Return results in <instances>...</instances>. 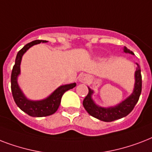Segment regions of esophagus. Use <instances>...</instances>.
Segmentation results:
<instances>
[{
	"instance_id": "34e87169",
	"label": "esophagus",
	"mask_w": 152,
	"mask_h": 152,
	"mask_svg": "<svg viewBox=\"0 0 152 152\" xmlns=\"http://www.w3.org/2000/svg\"><path fill=\"white\" fill-rule=\"evenodd\" d=\"M79 80L81 83H88L89 80V77L86 74H81L80 76H79Z\"/></svg>"
}]
</instances>
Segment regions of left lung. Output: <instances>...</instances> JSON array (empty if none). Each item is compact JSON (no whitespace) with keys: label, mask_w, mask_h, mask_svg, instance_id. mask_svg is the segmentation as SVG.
I'll list each match as a JSON object with an SVG mask.
<instances>
[{"label":"left lung","mask_w":152,"mask_h":152,"mask_svg":"<svg viewBox=\"0 0 152 152\" xmlns=\"http://www.w3.org/2000/svg\"><path fill=\"white\" fill-rule=\"evenodd\" d=\"M123 51L125 53H130L134 55L133 52L124 46ZM137 68L135 72V83L134 88L131 95L125 100L121 102L120 103L117 104L116 106H109V107H102L95 103V102L92 99L94 91L91 90L88 87V94L83 99V105L88 113L94 118L99 120L110 122L113 121L125 118L133 110L134 106L139 100L140 95L141 94L142 90V77L140 73V68L137 64Z\"/></svg>","instance_id":"left-lung-1"}]
</instances>
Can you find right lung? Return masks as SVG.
<instances>
[{"mask_svg":"<svg viewBox=\"0 0 152 152\" xmlns=\"http://www.w3.org/2000/svg\"><path fill=\"white\" fill-rule=\"evenodd\" d=\"M42 42H47L46 40H34L25 45L15 57V65L13 66L11 76V89L13 99L19 108L31 117H46L54 113L61 104L62 95L67 91L72 89L76 86V83L64 84L58 87L46 99L41 100H31L27 99L20 89L18 83V77L20 75V64L22 57L31 46Z\"/></svg>","mask_w":152,"mask_h":152,"instance_id":"1","label":"right lung"}]
</instances>
